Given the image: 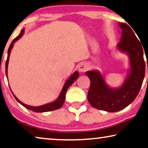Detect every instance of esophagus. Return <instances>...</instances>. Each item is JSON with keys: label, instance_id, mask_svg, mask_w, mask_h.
Wrapping results in <instances>:
<instances>
[{"label": "esophagus", "instance_id": "34e87169", "mask_svg": "<svg viewBox=\"0 0 148 148\" xmlns=\"http://www.w3.org/2000/svg\"><path fill=\"white\" fill-rule=\"evenodd\" d=\"M88 69V64L86 63H81L80 66H78V70L79 71H80V72H82V73H84L85 72L87 71V70Z\"/></svg>", "mask_w": 148, "mask_h": 148}]
</instances>
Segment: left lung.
Wrapping results in <instances>:
<instances>
[{"instance_id": "obj_1", "label": "left lung", "mask_w": 148, "mask_h": 148, "mask_svg": "<svg viewBox=\"0 0 148 148\" xmlns=\"http://www.w3.org/2000/svg\"><path fill=\"white\" fill-rule=\"evenodd\" d=\"M118 25L121 30V38L116 46L117 49L126 54L129 58L130 68L124 82L120 87L112 88L107 84L98 70L86 72L90 80L88 102L92 107L108 112H118L133 102L140 92L145 76V64L142 44L128 25L122 23H119Z\"/></svg>"}]
</instances>
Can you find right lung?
I'll return each instance as SVG.
<instances>
[{
  "mask_svg": "<svg viewBox=\"0 0 148 148\" xmlns=\"http://www.w3.org/2000/svg\"><path fill=\"white\" fill-rule=\"evenodd\" d=\"M24 33H25V29L23 28V29H22L21 32V33H20V34L18 35V36H16V38L13 40L12 42L10 44L9 48H8L7 60H6V64H5L6 75V77H7V78H8V62H9V57H10L11 50H12V48L13 47V46H14V44L18 40H19L22 36H23ZM78 77H79V72L78 71H76L75 72H74V73L72 74L71 76H70L69 78L67 79L66 81L65 82L64 84V86H63L62 89L60 93V94H59V96L58 98H57L56 100H55L54 102H51L50 103H46V104L39 106H32L26 105V104H25V103H24L23 102H22L21 101H20L14 95V94H13V92L12 90H11L10 88V89L11 90V92H12L13 96H14V97L16 100L17 102L21 103V105H23L24 107L26 108H27L30 110H32V111L35 112H50V111H53V110H58L59 108H60L62 106L63 103H64V102L66 93L68 88H69L70 86H71L72 84H73L74 82L78 78Z\"/></svg>",
  "mask_w": 148,
  "mask_h": 148,
  "instance_id": "add662e5",
  "label": "right lung"
}]
</instances>
